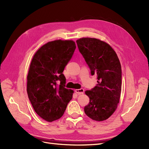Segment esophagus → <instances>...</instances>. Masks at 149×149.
I'll return each mask as SVG.
<instances>
[{"label":"esophagus","mask_w":149,"mask_h":149,"mask_svg":"<svg viewBox=\"0 0 149 149\" xmlns=\"http://www.w3.org/2000/svg\"><path fill=\"white\" fill-rule=\"evenodd\" d=\"M84 91V89L83 88H81V89H76L75 90V92L77 93L78 94H83Z\"/></svg>","instance_id":"esophagus-1"}]
</instances>
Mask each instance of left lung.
<instances>
[{"mask_svg": "<svg viewBox=\"0 0 149 149\" xmlns=\"http://www.w3.org/2000/svg\"><path fill=\"white\" fill-rule=\"evenodd\" d=\"M76 43L91 75L96 76L97 79L96 86L85 92L89 102L84 107V112L94 120H104L114 113L119 102L122 86L119 60L109 45L100 40L83 38Z\"/></svg>", "mask_w": 149, "mask_h": 149, "instance_id": "left-lung-1", "label": "left lung"}]
</instances>
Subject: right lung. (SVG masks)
Masks as SVG:
<instances>
[{
  "label": "right lung",
  "mask_w": 149,
  "mask_h": 149,
  "mask_svg": "<svg viewBox=\"0 0 149 149\" xmlns=\"http://www.w3.org/2000/svg\"><path fill=\"white\" fill-rule=\"evenodd\" d=\"M75 49L72 40H55L40 48L31 60L26 91L36 113L48 122L60 119L72 99L73 91L65 88L63 71Z\"/></svg>",
  "instance_id": "right-lung-1"
}]
</instances>
